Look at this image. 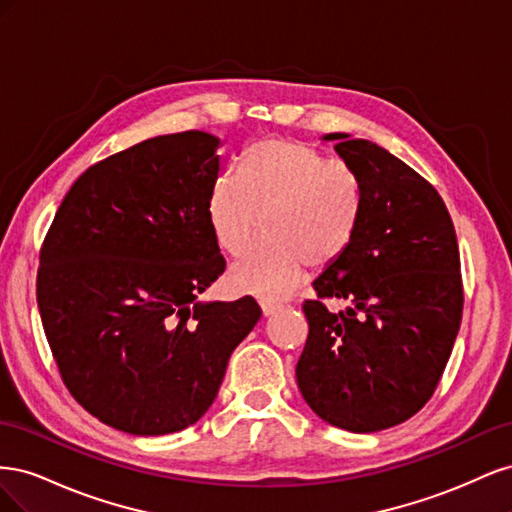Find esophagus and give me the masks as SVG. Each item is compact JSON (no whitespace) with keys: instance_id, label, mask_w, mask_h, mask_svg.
<instances>
[{"instance_id":"obj_1","label":"esophagus","mask_w":512,"mask_h":512,"mask_svg":"<svg viewBox=\"0 0 512 512\" xmlns=\"http://www.w3.org/2000/svg\"><path fill=\"white\" fill-rule=\"evenodd\" d=\"M260 307H262V314H265V316H273L275 312H280V309H282V303H275V301H269V299H262V301H260Z\"/></svg>"}]
</instances>
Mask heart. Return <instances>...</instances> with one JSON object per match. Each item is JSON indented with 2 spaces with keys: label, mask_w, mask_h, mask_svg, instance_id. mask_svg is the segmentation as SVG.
Segmentation results:
<instances>
[{
  "label": "heart",
  "mask_w": 512,
  "mask_h": 512,
  "mask_svg": "<svg viewBox=\"0 0 512 512\" xmlns=\"http://www.w3.org/2000/svg\"><path fill=\"white\" fill-rule=\"evenodd\" d=\"M207 215L215 239L235 256L268 222L270 232L246 249L232 280L280 299L309 265L324 269L346 254L363 215V181L350 164L327 162L314 147L269 138L245 153L243 173L226 170L213 181Z\"/></svg>",
  "instance_id": "obj_1"
}]
</instances>
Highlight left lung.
I'll return each mask as SVG.
<instances>
[{"label": "left lung", "instance_id": "left-lung-1", "mask_svg": "<svg viewBox=\"0 0 512 512\" xmlns=\"http://www.w3.org/2000/svg\"><path fill=\"white\" fill-rule=\"evenodd\" d=\"M363 181V215L346 254L305 301L297 382L322 421L354 433L408 421L436 391L463 312L459 247L433 185L376 143L327 134ZM324 298L353 305L333 315Z\"/></svg>", "mask_w": 512, "mask_h": 512}]
</instances>
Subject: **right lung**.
Returning a JSON list of instances; mask_svg holds the SVG:
<instances>
[{"instance_id": "add662e5", "label": "right lung", "mask_w": 512, "mask_h": 512, "mask_svg": "<svg viewBox=\"0 0 512 512\" xmlns=\"http://www.w3.org/2000/svg\"><path fill=\"white\" fill-rule=\"evenodd\" d=\"M218 147L188 130L89 166L42 243L36 297L61 380L134 436L194 425L262 314L252 297L198 301L226 269L207 215Z\"/></svg>"}]
</instances>
